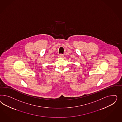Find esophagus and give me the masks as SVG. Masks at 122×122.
Returning <instances> with one entry per match:
<instances>
[{"instance_id":"34e87169","label":"esophagus","mask_w":122,"mask_h":122,"mask_svg":"<svg viewBox=\"0 0 122 122\" xmlns=\"http://www.w3.org/2000/svg\"><path fill=\"white\" fill-rule=\"evenodd\" d=\"M59 58H63L64 57V56L63 55V54H60L59 56Z\"/></svg>"}]
</instances>
